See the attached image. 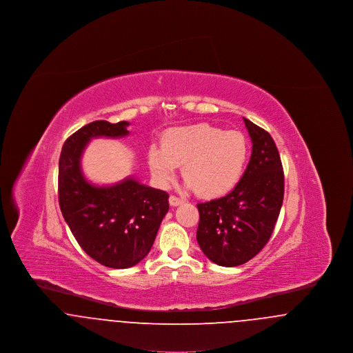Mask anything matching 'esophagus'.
<instances>
[{
    "label": "esophagus",
    "mask_w": 353,
    "mask_h": 353,
    "mask_svg": "<svg viewBox=\"0 0 353 353\" xmlns=\"http://www.w3.org/2000/svg\"><path fill=\"white\" fill-rule=\"evenodd\" d=\"M183 202H184V200L180 199V197H176V196H170V197H169L170 206H179V205H181Z\"/></svg>",
    "instance_id": "1"
}]
</instances>
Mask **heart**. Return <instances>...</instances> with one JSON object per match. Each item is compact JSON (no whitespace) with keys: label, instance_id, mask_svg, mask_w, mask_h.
Here are the masks:
<instances>
[{"label":"heart","instance_id":"obj_1","mask_svg":"<svg viewBox=\"0 0 353 353\" xmlns=\"http://www.w3.org/2000/svg\"><path fill=\"white\" fill-rule=\"evenodd\" d=\"M249 144L239 131H223L208 123L173 128L152 144L148 165L156 183L165 186L183 165L186 185L202 197H219L230 192L242 177Z\"/></svg>","mask_w":353,"mask_h":353}]
</instances>
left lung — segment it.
I'll return each mask as SVG.
<instances>
[{
	"mask_svg": "<svg viewBox=\"0 0 353 353\" xmlns=\"http://www.w3.org/2000/svg\"><path fill=\"white\" fill-rule=\"evenodd\" d=\"M243 121L252 151L242 179L225 197L197 205V242L212 262L225 268L243 265L265 248L285 194L283 167L272 137L250 120Z\"/></svg>",
	"mask_w": 353,
	"mask_h": 353,
	"instance_id": "obj_1",
	"label": "left lung"
}]
</instances>
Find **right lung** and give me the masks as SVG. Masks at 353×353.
Instances as JSON below:
<instances>
[{"label": "right lung", "mask_w": 353, "mask_h": 353, "mask_svg": "<svg viewBox=\"0 0 353 353\" xmlns=\"http://www.w3.org/2000/svg\"><path fill=\"white\" fill-rule=\"evenodd\" d=\"M128 121L97 120L65 141L59 157L58 199L63 219L79 246L111 269H127L147 256L164 216L168 193L128 177L97 186L84 179L81 159L94 137H123Z\"/></svg>", "instance_id": "add662e5"}]
</instances>
